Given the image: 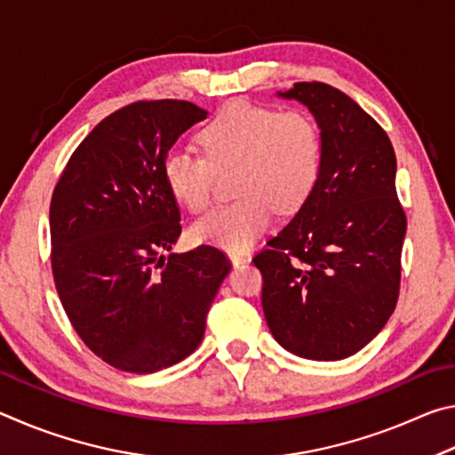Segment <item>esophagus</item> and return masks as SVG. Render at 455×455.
<instances>
[{"label": "esophagus", "mask_w": 455, "mask_h": 455, "mask_svg": "<svg viewBox=\"0 0 455 455\" xmlns=\"http://www.w3.org/2000/svg\"><path fill=\"white\" fill-rule=\"evenodd\" d=\"M228 259H230V263H233L235 267H238V265H243V263H246V260H249V255H244V252L233 251V252H228Z\"/></svg>", "instance_id": "1"}]
</instances>
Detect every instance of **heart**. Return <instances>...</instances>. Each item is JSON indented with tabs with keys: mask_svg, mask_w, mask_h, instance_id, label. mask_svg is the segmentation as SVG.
Instances as JSON below:
<instances>
[{
	"mask_svg": "<svg viewBox=\"0 0 455 455\" xmlns=\"http://www.w3.org/2000/svg\"><path fill=\"white\" fill-rule=\"evenodd\" d=\"M204 156L168 152L163 176L171 195L190 212L209 209L214 174L235 171L233 204L192 227L198 243L241 251L271 225L275 211L303 209L323 168V136L309 114L230 104L198 132Z\"/></svg>",
	"mask_w": 455,
	"mask_h": 455,
	"instance_id": "obj_1",
	"label": "heart"
}]
</instances>
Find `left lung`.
Here are the masks:
<instances>
[{"label": "left lung", "mask_w": 455, "mask_h": 455, "mask_svg": "<svg viewBox=\"0 0 455 455\" xmlns=\"http://www.w3.org/2000/svg\"><path fill=\"white\" fill-rule=\"evenodd\" d=\"M281 98L309 108L323 168L303 209L252 259L263 311L284 349L313 361L363 349L394 313L407 219L397 198L389 136L329 84L297 82Z\"/></svg>", "instance_id": "obj_1"}]
</instances>
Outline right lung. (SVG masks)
<instances>
[{
  "label": "right lung",
  "instance_id": "add662e5",
  "mask_svg": "<svg viewBox=\"0 0 455 455\" xmlns=\"http://www.w3.org/2000/svg\"><path fill=\"white\" fill-rule=\"evenodd\" d=\"M204 118L184 100L120 108L84 138L53 188L60 301L90 351L122 371L154 373L188 357L233 267L211 244L171 252L182 227L163 164L179 136Z\"/></svg>",
  "mask_w": 455,
  "mask_h": 455
}]
</instances>
